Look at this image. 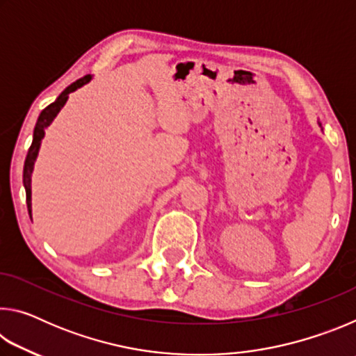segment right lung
I'll return each instance as SVG.
<instances>
[{
  "label": "right lung",
  "mask_w": 356,
  "mask_h": 356,
  "mask_svg": "<svg viewBox=\"0 0 356 356\" xmlns=\"http://www.w3.org/2000/svg\"><path fill=\"white\" fill-rule=\"evenodd\" d=\"M89 81H91V75H86L80 78V80H76L75 83H72L70 86L65 88L64 91L59 94V97L53 102V104L48 105L45 110H42V113L39 114L38 122H35V127H34L31 147L28 150L25 168H23V185H25V190H26V206H28L29 215H31V174L34 170V161L38 159V154L40 149V141L45 135V129L53 122V119L56 118V114L61 111V108L65 105V102L69 99V94L76 91L78 88L84 86V84Z\"/></svg>",
  "instance_id": "right-lung-1"
}]
</instances>
